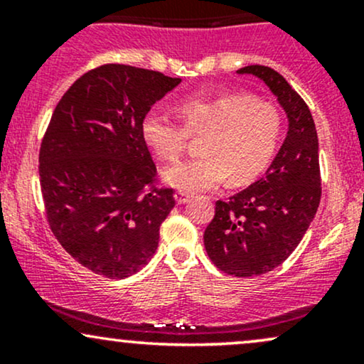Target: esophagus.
I'll return each mask as SVG.
<instances>
[{
	"label": "esophagus",
	"mask_w": 364,
	"mask_h": 364,
	"mask_svg": "<svg viewBox=\"0 0 364 364\" xmlns=\"http://www.w3.org/2000/svg\"><path fill=\"white\" fill-rule=\"evenodd\" d=\"M174 198H176V203L183 205V203H186L188 200L191 198V195L186 193V191H176V193H174Z\"/></svg>",
	"instance_id": "esophagus-1"
}]
</instances>
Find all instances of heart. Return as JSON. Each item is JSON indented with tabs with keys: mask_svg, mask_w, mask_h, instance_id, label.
I'll return each mask as SVG.
<instances>
[{
	"mask_svg": "<svg viewBox=\"0 0 364 364\" xmlns=\"http://www.w3.org/2000/svg\"><path fill=\"white\" fill-rule=\"evenodd\" d=\"M183 123L162 109H150L141 119V136L161 159H176L186 149L190 133H203L202 157L166 166L162 178L179 191H202L231 178L245 185L260 176L281 140L282 119L270 102L248 94L202 95L179 106Z\"/></svg>",
	"mask_w": 364,
	"mask_h": 364,
	"instance_id": "b5f03b06",
	"label": "heart"
}]
</instances>
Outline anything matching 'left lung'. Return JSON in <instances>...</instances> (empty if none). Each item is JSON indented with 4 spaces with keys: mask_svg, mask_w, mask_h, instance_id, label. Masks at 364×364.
Returning <instances> with one entry per match:
<instances>
[{
    "mask_svg": "<svg viewBox=\"0 0 364 364\" xmlns=\"http://www.w3.org/2000/svg\"><path fill=\"white\" fill-rule=\"evenodd\" d=\"M269 87L287 116V135L272 164L253 185L217 200L203 235L207 255L223 272L255 277L274 270L294 252L310 228L321 196L318 136L306 102L275 70H237Z\"/></svg>",
    "mask_w": 364,
    "mask_h": 364,
    "instance_id": "obj_1",
    "label": "left lung"
}]
</instances>
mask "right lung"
Returning <instances> with one entry per match:
<instances>
[{
	"mask_svg": "<svg viewBox=\"0 0 364 364\" xmlns=\"http://www.w3.org/2000/svg\"><path fill=\"white\" fill-rule=\"evenodd\" d=\"M152 70L102 65L82 75L54 109L39 152L53 235L94 274L124 279L149 263L174 207L157 188L141 119L179 85Z\"/></svg>",
	"mask_w": 364,
	"mask_h": 364,
	"instance_id": "obj_1",
	"label": "right lung"
}]
</instances>
